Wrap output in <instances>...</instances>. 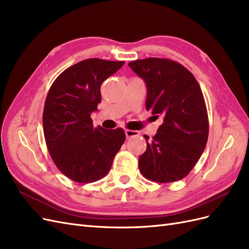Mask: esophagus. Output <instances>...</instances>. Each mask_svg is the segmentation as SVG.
Instances as JSON below:
<instances>
[{"label":"esophagus","mask_w":249,"mask_h":249,"mask_svg":"<svg viewBox=\"0 0 249 249\" xmlns=\"http://www.w3.org/2000/svg\"><path fill=\"white\" fill-rule=\"evenodd\" d=\"M125 134H126V138L129 139L132 137H138L139 136V132L136 130H130V129H125Z\"/></svg>","instance_id":"esophagus-1"}]
</instances>
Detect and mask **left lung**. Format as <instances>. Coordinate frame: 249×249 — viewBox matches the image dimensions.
Returning a JSON list of instances; mask_svg holds the SVG:
<instances>
[{
	"instance_id": "1",
	"label": "left lung",
	"mask_w": 249,
	"mask_h": 249,
	"mask_svg": "<svg viewBox=\"0 0 249 249\" xmlns=\"http://www.w3.org/2000/svg\"><path fill=\"white\" fill-rule=\"evenodd\" d=\"M147 87L146 109L164 122L140 156L139 168L147 179L168 183L182 179L197 164L207 146L209 118L201 89L194 75L167 58L128 63Z\"/></svg>"
}]
</instances>
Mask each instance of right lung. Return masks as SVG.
<instances>
[{
    "label": "right lung",
    "mask_w": 249,
    "mask_h": 249,
    "mask_svg": "<svg viewBox=\"0 0 249 249\" xmlns=\"http://www.w3.org/2000/svg\"><path fill=\"white\" fill-rule=\"evenodd\" d=\"M123 65L82 60L63 71L48 91L42 113L47 148L59 171L76 182L103 178L124 143L122 128L94 127L90 118L101 102V84Z\"/></svg>",
    "instance_id": "add662e5"
}]
</instances>
